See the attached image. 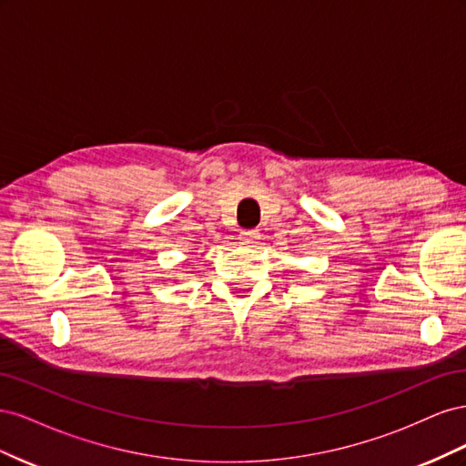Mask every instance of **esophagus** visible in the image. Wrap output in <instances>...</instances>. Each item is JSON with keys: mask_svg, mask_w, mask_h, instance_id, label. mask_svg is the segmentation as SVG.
Here are the masks:
<instances>
[{"mask_svg": "<svg viewBox=\"0 0 466 466\" xmlns=\"http://www.w3.org/2000/svg\"><path fill=\"white\" fill-rule=\"evenodd\" d=\"M258 238H260L258 229L241 231V235H238V241H241V245H247V247H255L258 243Z\"/></svg>", "mask_w": 466, "mask_h": 466, "instance_id": "34e87169", "label": "esophagus"}]
</instances>
